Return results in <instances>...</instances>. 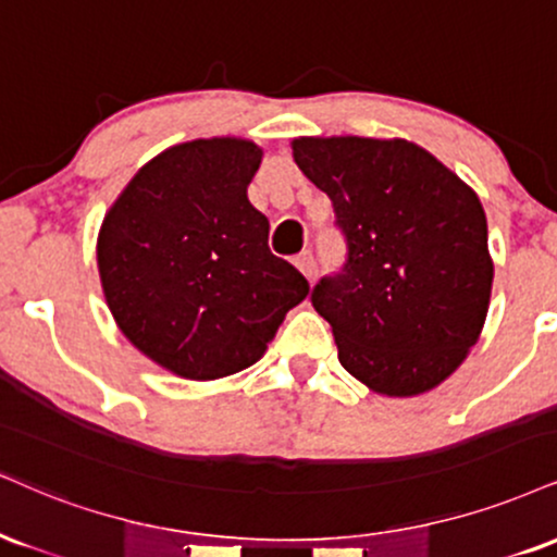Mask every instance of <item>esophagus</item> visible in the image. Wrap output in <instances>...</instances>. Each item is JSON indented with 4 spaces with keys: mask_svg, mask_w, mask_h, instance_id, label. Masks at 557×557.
Masks as SVG:
<instances>
[{
    "mask_svg": "<svg viewBox=\"0 0 557 557\" xmlns=\"http://www.w3.org/2000/svg\"><path fill=\"white\" fill-rule=\"evenodd\" d=\"M293 264L298 267L300 274H304L306 280H311V277H313V257H311V251H300L298 257L293 259Z\"/></svg>",
    "mask_w": 557,
    "mask_h": 557,
    "instance_id": "34e87169",
    "label": "esophagus"
}]
</instances>
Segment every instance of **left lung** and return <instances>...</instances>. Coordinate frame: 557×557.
<instances>
[{"label":"left lung","mask_w":557,"mask_h":557,"mask_svg":"<svg viewBox=\"0 0 557 557\" xmlns=\"http://www.w3.org/2000/svg\"><path fill=\"white\" fill-rule=\"evenodd\" d=\"M298 169L332 199L343 272L313 287L339 363L371 392L418 397L465 363L493 290L480 197L407 139L298 137Z\"/></svg>","instance_id":"1"}]
</instances>
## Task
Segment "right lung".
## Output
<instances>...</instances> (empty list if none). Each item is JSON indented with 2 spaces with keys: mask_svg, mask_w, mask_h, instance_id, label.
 I'll use <instances>...</instances> for the list:
<instances>
[{
  "mask_svg": "<svg viewBox=\"0 0 557 557\" xmlns=\"http://www.w3.org/2000/svg\"><path fill=\"white\" fill-rule=\"evenodd\" d=\"M261 156L240 137L173 145L134 173L98 231L113 321L181 379L253 366L308 296L304 274L270 251V220L246 194Z\"/></svg>",
  "mask_w": 557,
  "mask_h": 557,
  "instance_id": "obj_1",
  "label": "right lung"
}]
</instances>
